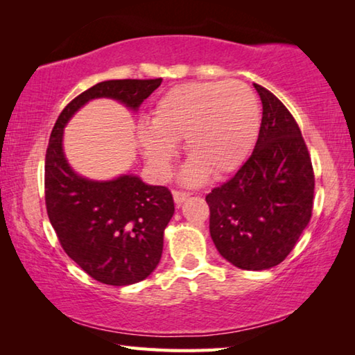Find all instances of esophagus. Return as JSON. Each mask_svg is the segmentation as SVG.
Listing matches in <instances>:
<instances>
[{
    "label": "esophagus",
    "instance_id": "34e87169",
    "mask_svg": "<svg viewBox=\"0 0 355 355\" xmlns=\"http://www.w3.org/2000/svg\"><path fill=\"white\" fill-rule=\"evenodd\" d=\"M172 194H173V200H175L177 205H182V203L186 199H189V196H191L189 192H184V191H173Z\"/></svg>",
    "mask_w": 355,
    "mask_h": 355
}]
</instances>
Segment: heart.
Instances as JSON below:
<instances>
[{"instance_id":"heart-1","label":"heart","mask_w":355,"mask_h":355,"mask_svg":"<svg viewBox=\"0 0 355 355\" xmlns=\"http://www.w3.org/2000/svg\"><path fill=\"white\" fill-rule=\"evenodd\" d=\"M260 131V105L241 81L186 83L156 100L152 119L137 125L136 137L147 163L159 177H167L184 141L191 161L183 180L199 184L208 171L224 175L248 158Z\"/></svg>"}]
</instances>
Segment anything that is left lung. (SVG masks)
I'll return each instance as SVG.
<instances>
[{
    "instance_id": "8db88e82",
    "label": "left lung",
    "mask_w": 355,
    "mask_h": 355,
    "mask_svg": "<svg viewBox=\"0 0 355 355\" xmlns=\"http://www.w3.org/2000/svg\"><path fill=\"white\" fill-rule=\"evenodd\" d=\"M254 87L263 105L254 152L207 203L219 254L239 269L263 271L284 261L309 225L315 175L290 111L268 89Z\"/></svg>"
}]
</instances>
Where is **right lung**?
I'll list each match as a JSON object with an SVG mask.
<instances>
[{"mask_svg": "<svg viewBox=\"0 0 355 355\" xmlns=\"http://www.w3.org/2000/svg\"><path fill=\"white\" fill-rule=\"evenodd\" d=\"M156 80H110L78 95L59 114L45 158L46 213L62 249L92 279L125 286L147 279L163 254L164 228L175 207L164 186L135 173L98 182L81 177L65 158L64 128L87 101L112 98L135 112Z\"/></svg>", "mask_w": 355, "mask_h": 355, "instance_id": "add662e5", "label": "right lung"}]
</instances>
